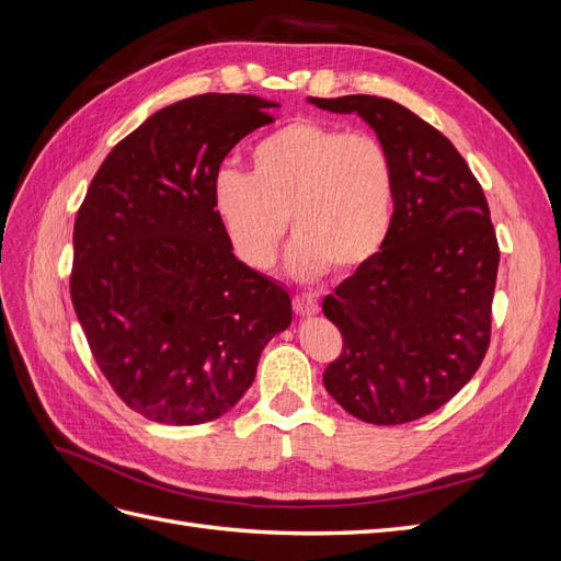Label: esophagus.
I'll list each match as a JSON object with an SVG mask.
<instances>
[{
  "label": "esophagus",
  "instance_id": "34e87169",
  "mask_svg": "<svg viewBox=\"0 0 561 561\" xmlns=\"http://www.w3.org/2000/svg\"><path fill=\"white\" fill-rule=\"evenodd\" d=\"M293 309H295V313H299V316H316L320 307H318V299H316L313 295L301 293V295H295V297H293Z\"/></svg>",
  "mask_w": 561,
  "mask_h": 561
}]
</instances>
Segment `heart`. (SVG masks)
Returning a JSON list of instances; mask_svg holds the SVG:
<instances>
[{
  "label": "heart",
  "mask_w": 561,
  "mask_h": 561,
  "mask_svg": "<svg viewBox=\"0 0 561 561\" xmlns=\"http://www.w3.org/2000/svg\"><path fill=\"white\" fill-rule=\"evenodd\" d=\"M252 175L222 168L213 206L236 257L252 268L276 262L287 231V254L304 278L353 271L375 257L393 219L396 165L383 142L322 122H295L252 147Z\"/></svg>",
  "instance_id": "1"
}]
</instances>
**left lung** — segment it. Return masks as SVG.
<instances>
[{
  "mask_svg": "<svg viewBox=\"0 0 561 561\" xmlns=\"http://www.w3.org/2000/svg\"><path fill=\"white\" fill-rule=\"evenodd\" d=\"M309 100L363 116L396 165L381 250L322 299L344 342L322 383L355 419L410 423L447 404L486 355L501 260L489 203L458 149L412 110L377 95Z\"/></svg>",
  "mask_w": 561,
  "mask_h": 561,
  "instance_id": "obj_1",
  "label": "left lung"
}]
</instances>
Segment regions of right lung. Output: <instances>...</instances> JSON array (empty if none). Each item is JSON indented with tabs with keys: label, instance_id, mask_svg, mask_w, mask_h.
<instances>
[{
	"label": "right lung",
	"instance_id": "obj_1",
	"mask_svg": "<svg viewBox=\"0 0 561 561\" xmlns=\"http://www.w3.org/2000/svg\"><path fill=\"white\" fill-rule=\"evenodd\" d=\"M276 103L203 93L118 142L75 219L70 293L93 358L133 412L196 426L229 412L293 320L278 283L236 260L213 182Z\"/></svg>",
	"mask_w": 561,
	"mask_h": 561
}]
</instances>
